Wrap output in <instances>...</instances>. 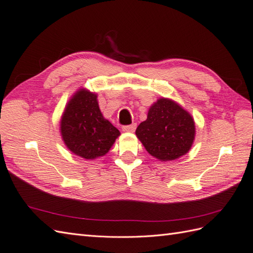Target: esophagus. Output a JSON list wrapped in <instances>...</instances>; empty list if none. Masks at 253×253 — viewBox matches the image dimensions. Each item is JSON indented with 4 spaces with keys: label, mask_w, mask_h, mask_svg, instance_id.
<instances>
[{
    "label": "esophagus",
    "mask_w": 253,
    "mask_h": 253,
    "mask_svg": "<svg viewBox=\"0 0 253 253\" xmlns=\"http://www.w3.org/2000/svg\"><path fill=\"white\" fill-rule=\"evenodd\" d=\"M135 128H136V124H134V123L131 125H125L122 127L123 131H125V132H133L135 130Z\"/></svg>",
    "instance_id": "1"
}]
</instances>
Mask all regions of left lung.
Returning a JSON list of instances; mask_svg holds the SVG:
<instances>
[{"label":"left lung","mask_w":253,"mask_h":253,"mask_svg":"<svg viewBox=\"0 0 253 253\" xmlns=\"http://www.w3.org/2000/svg\"><path fill=\"white\" fill-rule=\"evenodd\" d=\"M135 134L151 156L169 161L190 150L195 124L190 113L177 103L161 98L149 108L147 120L138 126Z\"/></svg>","instance_id":"obj_1"}]
</instances>
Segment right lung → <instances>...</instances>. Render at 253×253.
<instances>
[{
  "mask_svg": "<svg viewBox=\"0 0 253 253\" xmlns=\"http://www.w3.org/2000/svg\"><path fill=\"white\" fill-rule=\"evenodd\" d=\"M96 98L94 93L79 90L61 119V135L67 147L84 159L106 155L120 135L118 129L104 119Z\"/></svg>",
  "mask_w": 253,
  "mask_h": 253,
  "instance_id": "obj_1",
  "label": "right lung"
}]
</instances>
